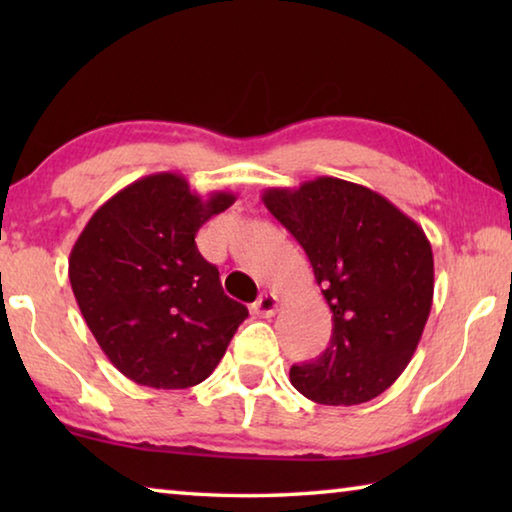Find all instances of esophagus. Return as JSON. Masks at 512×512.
<instances>
[{"label": "esophagus", "instance_id": "1", "mask_svg": "<svg viewBox=\"0 0 512 512\" xmlns=\"http://www.w3.org/2000/svg\"><path fill=\"white\" fill-rule=\"evenodd\" d=\"M277 307H280V298L275 293H264L262 298H257V302L253 305V314L259 318H271L275 316Z\"/></svg>", "mask_w": 512, "mask_h": 512}]
</instances>
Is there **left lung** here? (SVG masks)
Here are the masks:
<instances>
[{
    "mask_svg": "<svg viewBox=\"0 0 512 512\" xmlns=\"http://www.w3.org/2000/svg\"><path fill=\"white\" fill-rule=\"evenodd\" d=\"M262 201L305 248L332 311V339L289 379L311 402L375 400L409 366L433 302L424 230L372 189L320 176L273 187Z\"/></svg>",
    "mask_w": 512,
    "mask_h": 512,
    "instance_id": "left-lung-1",
    "label": "left lung"
}]
</instances>
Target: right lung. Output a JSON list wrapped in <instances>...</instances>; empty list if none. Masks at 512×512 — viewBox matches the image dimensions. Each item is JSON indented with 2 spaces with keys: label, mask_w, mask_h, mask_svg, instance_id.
<instances>
[{
  "label": "right lung",
  "mask_w": 512,
  "mask_h": 512,
  "mask_svg": "<svg viewBox=\"0 0 512 512\" xmlns=\"http://www.w3.org/2000/svg\"><path fill=\"white\" fill-rule=\"evenodd\" d=\"M235 201L230 192L201 198L180 173H151L103 203L76 239L74 298L112 366L135 384H201L246 320L194 241Z\"/></svg>",
  "instance_id": "obj_1"
}]
</instances>
